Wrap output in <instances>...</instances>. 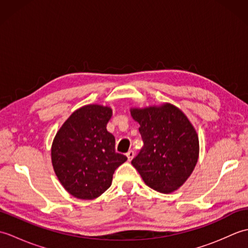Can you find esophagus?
I'll use <instances>...</instances> for the list:
<instances>
[{"label":"esophagus","mask_w":248,"mask_h":248,"mask_svg":"<svg viewBox=\"0 0 248 248\" xmlns=\"http://www.w3.org/2000/svg\"><path fill=\"white\" fill-rule=\"evenodd\" d=\"M127 157H128V160H129V161L132 160L133 157H134V151H133V150H130V151H128Z\"/></svg>","instance_id":"1"}]
</instances>
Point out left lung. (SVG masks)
<instances>
[{
	"label": "left lung",
	"instance_id": "8db88e82",
	"mask_svg": "<svg viewBox=\"0 0 248 248\" xmlns=\"http://www.w3.org/2000/svg\"><path fill=\"white\" fill-rule=\"evenodd\" d=\"M144 147L132 160L146 186L163 194L177 191L191 176L199 156L196 130L170 103L131 108Z\"/></svg>",
	"mask_w": 248,
	"mask_h": 248
}]
</instances>
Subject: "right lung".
I'll return each mask as SVG.
<instances>
[{"instance_id": "obj_1", "label": "right lung", "mask_w": 248, "mask_h": 248, "mask_svg": "<svg viewBox=\"0 0 248 248\" xmlns=\"http://www.w3.org/2000/svg\"><path fill=\"white\" fill-rule=\"evenodd\" d=\"M109 107L87 104L75 110L57 131L51 147L56 177L72 196L92 200L110 186L116 168L127 156L115 151V138L107 130Z\"/></svg>"}]
</instances>
